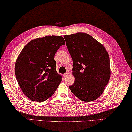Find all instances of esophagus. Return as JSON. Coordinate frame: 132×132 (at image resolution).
<instances>
[{"mask_svg":"<svg viewBox=\"0 0 132 132\" xmlns=\"http://www.w3.org/2000/svg\"><path fill=\"white\" fill-rule=\"evenodd\" d=\"M69 75V73L67 72V73H65V74H64L63 75V76L64 77H67Z\"/></svg>","mask_w":132,"mask_h":132,"instance_id":"obj_1","label":"esophagus"}]
</instances>
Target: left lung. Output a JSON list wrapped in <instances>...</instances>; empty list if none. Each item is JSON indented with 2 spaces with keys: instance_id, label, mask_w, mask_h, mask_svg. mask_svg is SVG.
I'll return each instance as SVG.
<instances>
[{
  "instance_id": "8db88e82",
  "label": "left lung",
  "mask_w": 132,
  "mask_h": 132,
  "mask_svg": "<svg viewBox=\"0 0 132 132\" xmlns=\"http://www.w3.org/2000/svg\"><path fill=\"white\" fill-rule=\"evenodd\" d=\"M64 37L73 61L75 83L69 86L70 90L83 101H94L103 93L110 79L108 53L103 45L86 33Z\"/></svg>"
}]
</instances>
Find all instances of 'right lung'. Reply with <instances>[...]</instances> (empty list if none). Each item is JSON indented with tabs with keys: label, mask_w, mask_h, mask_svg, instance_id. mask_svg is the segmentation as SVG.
<instances>
[{
	"label": "right lung",
	"mask_w": 132,
	"mask_h": 132,
	"mask_svg": "<svg viewBox=\"0 0 132 132\" xmlns=\"http://www.w3.org/2000/svg\"><path fill=\"white\" fill-rule=\"evenodd\" d=\"M64 44L62 36H46L30 41L19 54L15 64L16 78L22 92L32 101L46 100L62 82L54 55Z\"/></svg>",
	"instance_id": "1"
}]
</instances>
